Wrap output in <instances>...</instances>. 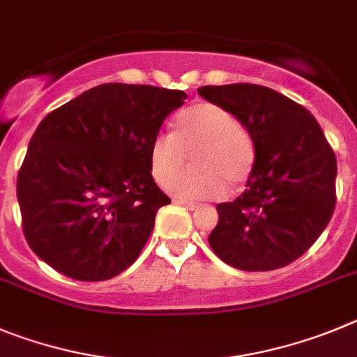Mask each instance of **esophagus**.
<instances>
[{"label": "esophagus", "instance_id": "34e87169", "mask_svg": "<svg viewBox=\"0 0 357 357\" xmlns=\"http://www.w3.org/2000/svg\"><path fill=\"white\" fill-rule=\"evenodd\" d=\"M178 202V204H181V206H185L186 210H197L199 208V204H195V202H188V201H176Z\"/></svg>", "mask_w": 357, "mask_h": 357}]
</instances>
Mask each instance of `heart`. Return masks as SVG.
Instances as JSON below:
<instances>
[{
	"label": "heart",
	"instance_id": "b5f03b06",
	"mask_svg": "<svg viewBox=\"0 0 357 357\" xmlns=\"http://www.w3.org/2000/svg\"><path fill=\"white\" fill-rule=\"evenodd\" d=\"M195 151L188 173L174 174ZM151 172L156 181L181 201H206L224 194L226 186L236 190L245 185L256 162L252 135L226 108L213 102H197L178 119L174 133H160L151 142Z\"/></svg>",
	"mask_w": 357,
	"mask_h": 357
}]
</instances>
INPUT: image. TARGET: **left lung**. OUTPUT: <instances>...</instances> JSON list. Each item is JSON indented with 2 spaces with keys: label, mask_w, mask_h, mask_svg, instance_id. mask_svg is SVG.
<instances>
[{
  "label": "left lung",
  "mask_w": 357,
  "mask_h": 357,
  "mask_svg": "<svg viewBox=\"0 0 357 357\" xmlns=\"http://www.w3.org/2000/svg\"><path fill=\"white\" fill-rule=\"evenodd\" d=\"M197 92L238 119L256 146L245 192L217 204L208 242L238 271L281 268L303 256L333 217L335 151L306 108L268 86L233 83Z\"/></svg>",
  "instance_id": "obj_1"
}]
</instances>
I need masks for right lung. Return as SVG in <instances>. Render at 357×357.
<instances>
[{"label": "right lung", "instance_id": "right-lung-1", "mask_svg": "<svg viewBox=\"0 0 357 357\" xmlns=\"http://www.w3.org/2000/svg\"><path fill=\"white\" fill-rule=\"evenodd\" d=\"M186 94L105 83L40 121L17 176L28 245L54 271L107 281L139 258L169 204L151 176V142Z\"/></svg>", "mask_w": 357, "mask_h": 357}]
</instances>
